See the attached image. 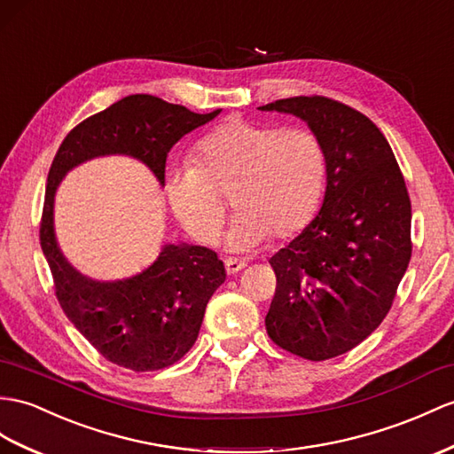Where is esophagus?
I'll use <instances>...</instances> for the list:
<instances>
[{"label": "esophagus", "mask_w": 454, "mask_h": 454, "mask_svg": "<svg viewBox=\"0 0 454 454\" xmlns=\"http://www.w3.org/2000/svg\"><path fill=\"white\" fill-rule=\"evenodd\" d=\"M245 268H247V262L237 260V258H227L225 260V270H227L229 275H235V273H239L240 270H245Z\"/></svg>", "instance_id": "34e87169"}]
</instances>
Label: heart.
I'll return each mask as SVG.
<instances>
[{"label":"heart","mask_w":454,"mask_h":454,"mask_svg":"<svg viewBox=\"0 0 454 454\" xmlns=\"http://www.w3.org/2000/svg\"><path fill=\"white\" fill-rule=\"evenodd\" d=\"M325 179V150L314 132L229 119L198 144L196 163L169 169L165 192L176 221L200 245L217 242L225 221L221 194H229L237 214L225 245L247 252L310 225Z\"/></svg>","instance_id":"obj_1"}]
</instances>
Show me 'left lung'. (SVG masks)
Here are the masks:
<instances>
[{
    "label": "left lung",
    "instance_id": "left-lung-1",
    "mask_svg": "<svg viewBox=\"0 0 454 454\" xmlns=\"http://www.w3.org/2000/svg\"><path fill=\"white\" fill-rule=\"evenodd\" d=\"M322 142L327 179L310 225L270 258L278 289L265 316L275 345L327 360L372 335L411 262V198L389 142L356 109L324 96L278 99Z\"/></svg>",
    "mask_w": 454,
    "mask_h": 454
}]
</instances>
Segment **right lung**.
Segmentation results:
<instances>
[{"label":"right lung","mask_w":454,"mask_h":454,"mask_svg":"<svg viewBox=\"0 0 454 454\" xmlns=\"http://www.w3.org/2000/svg\"><path fill=\"white\" fill-rule=\"evenodd\" d=\"M194 114L150 94H132L76 125L48 175L40 245L65 316L107 358L132 372L168 368L191 350L207 301L225 281V265L206 247L168 242L146 270L99 281L65 258L53 225L55 192L76 165L104 156L138 160L165 186V161L184 135L219 115Z\"/></svg>","instance_id":"obj_1"}]
</instances>
